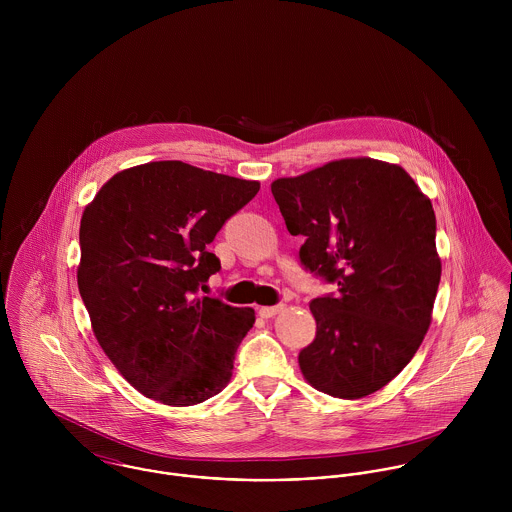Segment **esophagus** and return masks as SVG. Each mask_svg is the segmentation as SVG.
I'll return each mask as SVG.
<instances>
[{
	"mask_svg": "<svg viewBox=\"0 0 512 512\" xmlns=\"http://www.w3.org/2000/svg\"><path fill=\"white\" fill-rule=\"evenodd\" d=\"M284 309V305H272V307H260V317H264V319H270V317H274V315H278L280 311Z\"/></svg>",
	"mask_w": 512,
	"mask_h": 512,
	"instance_id": "34e87169",
	"label": "esophagus"
}]
</instances>
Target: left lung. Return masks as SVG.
<instances>
[{
	"label": "left lung",
	"mask_w": 512,
	"mask_h": 512,
	"mask_svg": "<svg viewBox=\"0 0 512 512\" xmlns=\"http://www.w3.org/2000/svg\"><path fill=\"white\" fill-rule=\"evenodd\" d=\"M303 266L337 293L309 309L317 335L299 353L319 392L355 400L386 386L412 361L430 323L441 278L432 201L396 163L329 161L272 183Z\"/></svg>",
	"instance_id": "obj_1"
}]
</instances>
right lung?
Masks as SVG:
<instances>
[{
  "label": "right lung",
  "instance_id": "obj_1",
  "mask_svg": "<svg viewBox=\"0 0 512 512\" xmlns=\"http://www.w3.org/2000/svg\"><path fill=\"white\" fill-rule=\"evenodd\" d=\"M258 191V181L149 161L116 173L86 205L78 292L98 345L147 398L195 406L230 382L254 309L195 293L220 270L207 244Z\"/></svg>",
  "mask_w": 512,
  "mask_h": 512
}]
</instances>
